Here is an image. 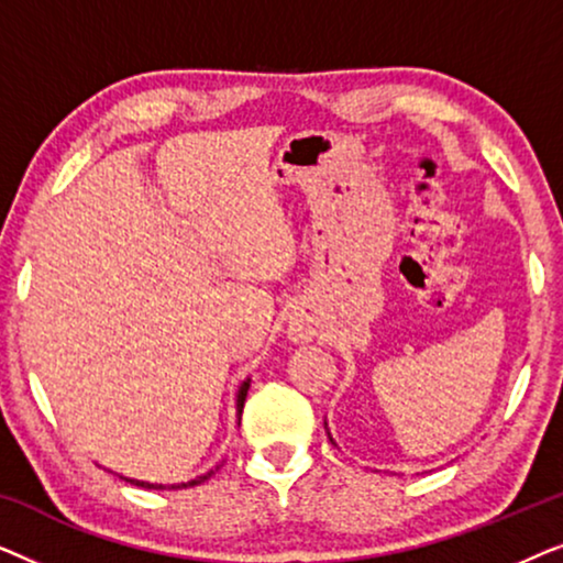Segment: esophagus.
I'll return each instance as SVG.
<instances>
[{
  "label": "esophagus",
  "mask_w": 563,
  "mask_h": 563,
  "mask_svg": "<svg viewBox=\"0 0 563 563\" xmlns=\"http://www.w3.org/2000/svg\"><path fill=\"white\" fill-rule=\"evenodd\" d=\"M291 338L299 343L305 341H312L314 338V325L310 318H305V314H297V318H291Z\"/></svg>",
  "instance_id": "34e87169"
}]
</instances>
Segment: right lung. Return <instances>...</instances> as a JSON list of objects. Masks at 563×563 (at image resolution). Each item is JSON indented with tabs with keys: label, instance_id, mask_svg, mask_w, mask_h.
<instances>
[{
	"label": "right lung",
	"instance_id": "obj_1",
	"mask_svg": "<svg viewBox=\"0 0 563 563\" xmlns=\"http://www.w3.org/2000/svg\"><path fill=\"white\" fill-rule=\"evenodd\" d=\"M245 395H249V382L243 384V387H241V395H238V415L243 412ZM218 468H220V466H218ZM218 468H214V472H218ZM214 472H207V474H202V476H197V479H191V482H187V484H181V487H195V484H202L205 479H210V476H212ZM128 482H130V484H137V487H145V489H164V487H161V484H145V482H135V479H128Z\"/></svg>",
	"mask_w": 563,
	"mask_h": 563
}]
</instances>
